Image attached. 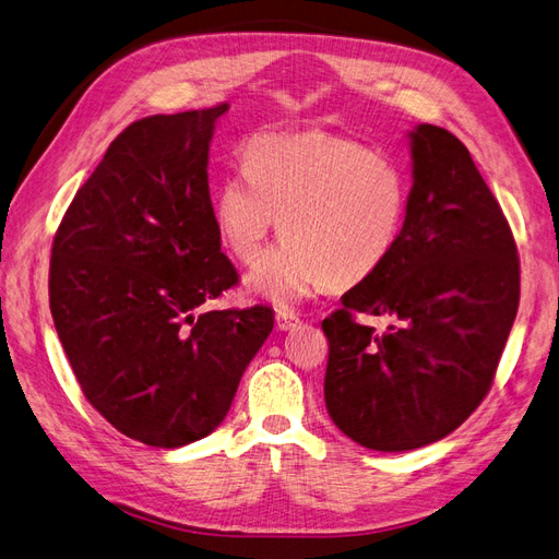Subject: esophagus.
<instances>
[{
  "mask_svg": "<svg viewBox=\"0 0 559 559\" xmlns=\"http://www.w3.org/2000/svg\"><path fill=\"white\" fill-rule=\"evenodd\" d=\"M275 324H277L280 331H292V329H296L300 324V319L294 312H289V310H277Z\"/></svg>",
  "mask_w": 559,
  "mask_h": 559,
  "instance_id": "obj_1",
  "label": "esophagus"
}]
</instances>
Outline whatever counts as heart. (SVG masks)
Listing matches in <instances>:
<instances>
[{
  "label": "heart",
  "instance_id": "obj_1",
  "mask_svg": "<svg viewBox=\"0 0 559 559\" xmlns=\"http://www.w3.org/2000/svg\"><path fill=\"white\" fill-rule=\"evenodd\" d=\"M242 173L214 193L218 238L245 265L259 263L280 218L282 247L247 277L280 308L324 286H352L392 257L408 212L401 167L326 132H265L242 151Z\"/></svg>",
  "mask_w": 559,
  "mask_h": 559
}]
</instances>
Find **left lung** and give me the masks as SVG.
<instances>
[{"instance_id":"1","label":"left lung","mask_w":559,"mask_h":559,"mask_svg":"<svg viewBox=\"0 0 559 559\" xmlns=\"http://www.w3.org/2000/svg\"><path fill=\"white\" fill-rule=\"evenodd\" d=\"M401 238L321 321L326 411L354 443L405 452L441 441L492 386L520 302L509 222L468 148L421 123ZM357 313L384 316L376 332Z\"/></svg>"}]
</instances>
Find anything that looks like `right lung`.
<instances>
[{"label": "right lung", "instance_id": "add662e5", "mask_svg": "<svg viewBox=\"0 0 559 559\" xmlns=\"http://www.w3.org/2000/svg\"><path fill=\"white\" fill-rule=\"evenodd\" d=\"M228 105L130 123L67 207L50 314L83 396L111 427L181 448L222 425L275 312H200L238 284L214 226L207 160Z\"/></svg>", "mask_w": 559, "mask_h": 559}]
</instances>
